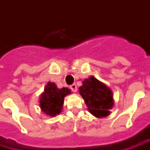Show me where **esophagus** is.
<instances>
[{
  "instance_id": "1",
  "label": "esophagus",
  "mask_w": 150,
  "mask_h": 150,
  "mask_svg": "<svg viewBox=\"0 0 150 150\" xmlns=\"http://www.w3.org/2000/svg\"><path fill=\"white\" fill-rule=\"evenodd\" d=\"M70 88L71 89V91H73V92H76L77 91V86H76V84H72L70 86Z\"/></svg>"
}]
</instances>
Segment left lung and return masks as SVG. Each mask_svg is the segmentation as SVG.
Wrapping results in <instances>:
<instances>
[{
    "label": "left lung",
    "mask_w": 150,
    "mask_h": 150,
    "mask_svg": "<svg viewBox=\"0 0 150 150\" xmlns=\"http://www.w3.org/2000/svg\"><path fill=\"white\" fill-rule=\"evenodd\" d=\"M89 112L98 118L108 116L114 106L112 91L94 76L85 79L79 88Z\"/></svg>",
    "instance_id": "8db88e82"
}]
</instances>
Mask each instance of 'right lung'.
I'll use <instances>...</instances> for the list:
<instances>
[{"label":"right lung","instance_id":"right-lung-1","mask_svg":"<svg viewBox=\"0 0 150 150\" xmlns=\"http://www.w3.org/2000/svg\"><path fill=\"white\" fill-rule=\"evenodd\" d=\"M70 94H71V89L58 88L54 83L48 82L39 97L41 110L44 114L51 117L59 115L62 110L64 97Z\"/></svg>","mask_w":150,"mask_h":150}]
</instances>
